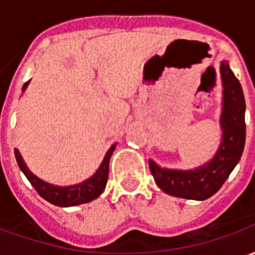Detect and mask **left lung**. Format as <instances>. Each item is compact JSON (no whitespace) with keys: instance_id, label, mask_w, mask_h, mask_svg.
Listing matches in <instances>:
<instances>
[{"instance_id":"obj_1","label":"left lung","mask_w":255,"mask_h":255,"mask_svg":"<svg viewBox=\"0 0 255 255\" xmlns=\"http://www.w3.org/2000/svg\"><path fill=\"white\" fill-rule=\"evenodd\" d=\"M223 82V111L220 117L221 143L210 161L195 169H165L149 160L157 186L173 197L203 201L219 191L239 162L246 140V102L239 80L228 61L220 65Z\"/></svg>"}]
</instances>
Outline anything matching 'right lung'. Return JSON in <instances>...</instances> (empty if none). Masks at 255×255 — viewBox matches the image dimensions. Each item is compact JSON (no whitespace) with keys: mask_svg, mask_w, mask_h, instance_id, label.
Masks as SVG:
<instances>
[{"mask_svg":"<svg viewBox=\"0 0 255 255\" xmlns=\"http://www.w3.org/2000/svg\"><path fill=\"white\" fill-rule=\"evenodd\" d=\"M28 83L30 82L24 83L21 91H24L27 89ZM115 149H116V143L108 150V153L105 154V158H104L102 164L98 168V171L95 172L90 179L84 180L83 183L67 186V187H60V186H54V184H50V183L43 182L42 179L35 176L28 169V166L25 165L24 160H23V157H21L17 149H14V155H16V161H17V165L21 169V172L24 173L25 177L32 184V187L35 188L36 192L43 199H46L47 202L53 203L56 206L68 208V206H76V205H82V203L91 202L93 199L98 198L102 194V191L105 190L106 182H108L109 161H111V157Z\"/></svg>","mask_w":255,"mask_h":255,"instance_id":"add662e5","label":"right lung"}]
</instances>
